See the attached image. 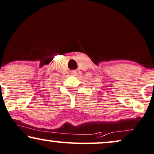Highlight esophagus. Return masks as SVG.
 <instances>
[{
  "instance_id": "34e87169",
  "label": "esophagus",
  "mask_w": 154,
  "mask_h": 154,
  "mask_svg": "<svg viewBox=\"0 0 154 154\" xmlns=\"http://www.w3.org/2000/svg\"><path fill=\"white\" fill-rule=\"evenodd\" d=\"M72 75H76V72H72Z\"/></svg>"
}]
</instances>
